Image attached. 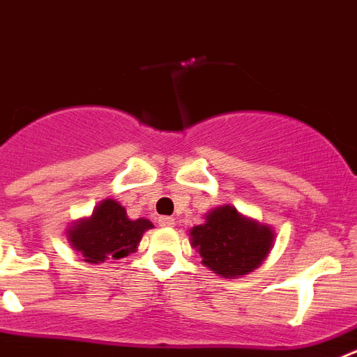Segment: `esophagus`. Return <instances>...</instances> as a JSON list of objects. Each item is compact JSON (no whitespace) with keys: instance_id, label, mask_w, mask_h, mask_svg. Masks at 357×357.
Masks as SVG:
<instances>
[{"instance_id":"34e87169","label":"esophagus","mask_w":357,"mask_h":357,"mask_svg":"<svg viewBox=\"0 0 357 357\" xmlns=\"http://www.w3.org/2000/svg\"><path fill=\"white\" fill-rule=\"evenodd\" d=\"M158 225H160L161 228H172V226L176 225V221L172 217H160V219H158Z\"/></svg>"}]
</instances>
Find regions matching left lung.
Wrapping results in <instances>:
<instances>
[{
	"instance_id": "obj_1",
	"label": "left lung",
	"mask_w": 357,
	"mask_h": 357,
	"mask_svg": "<svg viewBox=\"0 0 357 357\" xmlns=\"http://www.w3.org/2000/svg\"><path fill=\"white\" fill-rule=\"evenodd\" d=\"M275 244V230L222 204L204 213V222L190 228V246L201 264L222 278H238L266 260Z\"/></svg>"
}]
</instances>
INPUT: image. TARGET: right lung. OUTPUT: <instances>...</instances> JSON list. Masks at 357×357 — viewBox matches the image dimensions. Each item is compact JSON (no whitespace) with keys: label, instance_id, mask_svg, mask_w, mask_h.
Wrapping results in <instances>:
<instances>
[{"label":"right lung","instance_id":"obj_1","mask_svg":"<svg viewBox=\"0 0 357 357\" xmlns=\"http://www.w3.org/2000/svg\"><path fill=\"white\" fill-rule=\"evenodd\" d=\"M153 228L149 219H129L119 201L102 199L89 217H82L66 230L70 246L80 253L84 262L102 264L135 253L142 237Z\"/></svg>","mask_w":357,"mask_h":357}]
</instances>
